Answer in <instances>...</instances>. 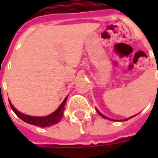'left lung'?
I'll list each match as a JSON object with an SVG mask.
<instances>
[{
    "mask_svg": "<svg viewBox=\"0 0 158 158\" xmlns=\"http://www.w3.org/2000/svg\"><path fill=\"white\" fill-rule=\"evenodd\" d=\"M96 111H97V113H99L100 115L102 117V118H107V119H109V120H112V121H118V120H115V119H113V118H107V117H106L105 115H103L102 113H100L99 111H98V109H96ZM137 115V114H136ZM136 115H135V116H136ZM135 116H132V117H129V118H125V119H122V120H120V121H127L128 119H130L131 118H133V117H135Z\"/></svg>",
    "mask_w": 158,
    "mask_h": 158,
    "instance_id": "obj_1",
    "label": "left lung"
}]
</instances>
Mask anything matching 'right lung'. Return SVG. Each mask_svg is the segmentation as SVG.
<instances>
[{
    "instance_id": "right-lung-1",
    "label": "right lung",
    "mask_w": 158,
    "mask_h": 158,
    "mask_svg": "<svg viewBox=\"0 0 158 158\" xmlns=\"http://www.w3.org/2000/svg\"><path fill=\"white\" fill-rule=\"evenodd\" d=\"M67 98H68V96H66L65 99L63 100V102L61 103V105L58 106V108L56 110L55 112H53V113L49 114L47 116L44 117L29 116V115H27V114H24V113H20L19 111H18L13 106V105L10 101H9V103H10V106H11V108L12 109V111L15 113L16 115L19 117V118L22 119L23 121L28 123L29 124H32V125L38 126V127H41V128H45V127H50V126L56 124L62 119V118L63 117L64 106H65L66 102H67Z\"/></svg>"
}]
</instances>
